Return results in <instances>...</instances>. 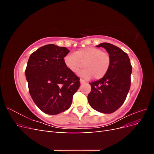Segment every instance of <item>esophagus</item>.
<instances>
[{
    "mask_svg": "<svg viewBox=\"0 0 154 154\" xmlns=\"http://www.w3.org/2000/svg\"><path fill=\"white\" fill-rule=\"evenodd\" d=\"M80 83H81V84H83V83H86V82H85V80H82V79H81V80H80Z\"/></svg>",
    "mask_w": 154,
    "mask_h": 154,
    "instance_id": "1",
    "label": "esophagus"
}]
</instances>
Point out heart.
I'll use <instances>...</instances> for the list:
<instances>
[{"mask_svg":"<svg viewBox=\"0 0 154 154\" xmlns=\"http://www.w3.org/2000/svg\"><path fill=\"white\" fill-rule=\"evenodd\" d=\"M64 63L71 72L76 73L85 68L80 75L85 79L94 78L100 80L109 72L112 58L110 54L101 49L88 47L76 51L74 54H69L64 58Z\"/></svg>","mask_w":154,"mask_h":154,"instance_id":"1","label":"heart"}]
</instances>
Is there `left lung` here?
<instances>
[{
  "label": "left lung",
  "instance_id": "obj_1",
  "mask_svg": "<svg viewBox=\"0 0 154 154\" xmlns=\"http://www.w3.org/2000/svg\"><path fill=\"white\" fill-rule=\"evenodd\" d=\"M110 54L112 63L109 72L100 80L90 83L91 91L87 99L91 106L101 113L117 110L127 98L131 83L132 66L128 54L117 46L101 43Z\"/></svg>",
  "mask_w": 154,
  "mask_h": 154
}]
</instances>
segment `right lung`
<instances>
[{
    "mask_svg": "<svg viewBox=\"0 0 154 154\" xmlns=\"http://www.w3.org/2000/svg\"><path fill=\"white\" fill-rule=\"evenodd\" d=\"M69 53L65 47L45 45L32 53L25 71L29 94L44 113L56 115L71 106L80 86V78L64 63Z\"/></svg>",
    "mask_w": 154,
    "mask_h": 154,
    "instance_id": "add662e5",
    "label": "right lung"
}]
</instances>
